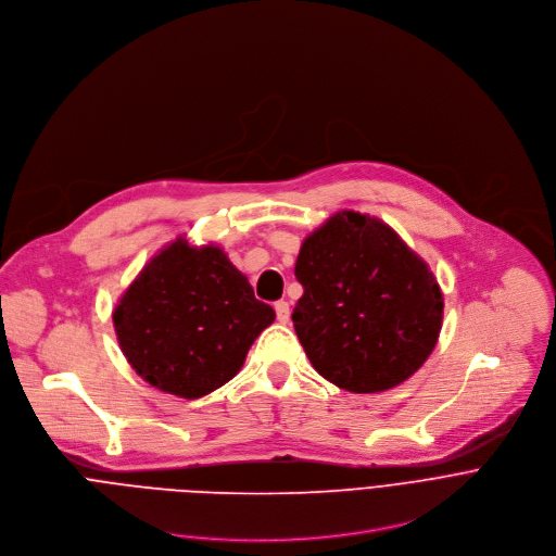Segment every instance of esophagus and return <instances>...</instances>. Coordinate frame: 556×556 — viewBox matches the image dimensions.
Here are the masks:
<instances>
[{
	"instance_id": "34e87169",
	"label": "esophagus",
	"mask_w": 556,
	"mask_h": 556,
	"mask_svg": "<svg viewBox=\"0 0 556 556\" xmlns=\"http://www.w3.org/2000/svg\"><path fill=\"white\" fill-rule=\"evenodd\" d=\"M276 317H278V321H280V324H287V321H289V317H291L289 302H285V300L276 302Z\"/></svg>"
}]
</instances>
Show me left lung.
Here are the masks:
<instances>
[{"instance_id":"obj_1","label":"left lung","mask_w":556,"mask_h":556,"mask_svg":"<svg viewBox=\"0 0 556 556\" xmlns=\"http://www.w3.org/2000/svg\"><path fill=\"white\" fill-rule=\"evenodd\" d=\"M293 308L298 340L313 368L355 394L407 381L431 355L445 298L429 265L386 224L340 210L300 248Z\"/></svg>"}]
</instances>
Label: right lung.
I'll list each match as a JSON object with an SVG mask.
<instances>
[{"label": "right lung", "mask_w": 556, "mask_h": 556, "mask_svg": "<svg viewBox=\"0 0 556 556\" xmlns=\"http://www.w3.org/2000/svg\"><path fill=\"white\" fill-rule=\"evenodd\" d=\"M111 317L129 366L149 386L192 401L239 375L276 313L224 248L184 235L140 269Z\"/></svg>", "instance_id": "right-lung-1"}]
</instances>
